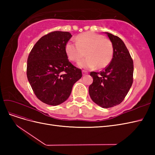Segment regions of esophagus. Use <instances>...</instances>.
Instances as JSON below:
<instances>
[{
	"mask_svg": "<svg viewBox=\"0 0 155 155\" xmlns=\"http://www.w3.org/2000/svg\"><path fill=\"white\" fill-rule=\"evenodd\" d=\"M82 73H83V76H85V75H87L88 74V72L87 71H85V70H83Z\"/></svg>",
	"mask_w": 155,
	"mask_h": 155,
	"instance_id": "34e87169",
	"label": "esophagus"
}]
</instances>
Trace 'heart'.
Wrapping results in <instances>:
<instances>
[{
    "label": "heart",
    "mask_w": 155,
    "mask_h": 155,
    "mask_svg": "<svg viewBox=\"0 0 155 155\" xmlns=\"http://www.w3.org/2000/svg\"><path fill=\"white\" fill-rule=\"evenodd\" d=\"M76 43L68 41L65 45V52L68 58L77 62L87 55V58L78 62V66L83 69L106 68L113 58L114 46L110 40L92 32L79 34Z\"/></svg>",
    "instance_id": "obj_1"
}]
</instances>
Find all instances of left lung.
I'll use <instances>...</instances> for the list:
<instances>
[{"label": "left lung", "mask_w": 155, "mask_h": 155, "mask_svg": "<svg viewBox=\"0 0 155 155\" xmlns=\"http://www.w3.org/2000/svg\"><path fill=\"white\" fill-rule=\"evenodd\" d=\"M113 44L114 55L110 64L100 72H91L93 83L88 92L92 100L102 108L121 104L133 82V61L120 37L105 32Z\"/></svg>", "instance_id": "obj_1"}]
</instances>
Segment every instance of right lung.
Returning <instances> with one entry per match:
<instances>
[{
  "instance_id": "add662e5",
  "label": "right lung",
  "mask_w": 155,
  "mask_h": 155,
  "mask_svg": "<svg viewBox=\"0 0 155 155\" xmlns=\"http://www.w3.org/2000/svg\"><path fill=\"white\" fill-rule=\"evenodd\" d=\"M72 37L68 31H55L43 36L31 49L27 61V78L39 100L49 105L66 101L81 70L70 63L65 45Z\"/></svg>"
}]
</instances>
